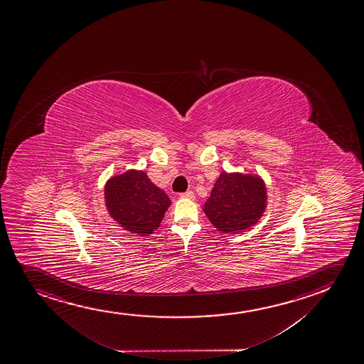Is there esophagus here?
Returning a JSON list of instances; mask_svg holds the SVG:
<instances>
[{
	"label": "esophagus",
	"mask_w": 364,
	"mask_h": 364,
	"mask_svg": "<svg viewBox=\"0 0 364 364\" xmlns=\"http://www.w3.org/2000/svg\"><path fill=\"white\" fill-rule=\"evenodd\" d=\"M181 198L194 199V193L192 191H187L184 193L180 194Z\"/></svg>",
	"instance_id": "esophagus-1"
}]
</instances>
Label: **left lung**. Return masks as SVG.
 <instances>
[{"label":"left lung","mask_w":364,"mask_h":364,"mask_svg":"<svg viewBox=\"0 0 364 364\" xmlns=\"http://www.w3.org/2000/svg\"><path fill=\"white\" fill-rule=\"evenodd\" d=\"M267 203V186L260 176L222 172L204 203L203 212L220 232L239 234L260 220Z\"/></svg>","instance_id":"1"}]
</instances>
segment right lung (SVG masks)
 <instances>
[{
    "instance_id": "obj_1",
    "label": "right lung",
    "mask_w": 364,
    "mask_h": 364,
    "mask_svg": "<svg viewBox=\"0 0 364 364\" xmlns=\"http://www.w3.org/2000/svg\"><path fill=\"white\" fill-rule=\"evenodd\" d=\"M104 198L110 217L124 230L140 237L159 229L171 205L165 191L152 183L145 171L134 168L110 177Z\"/></svg>"
}]
</instances>
